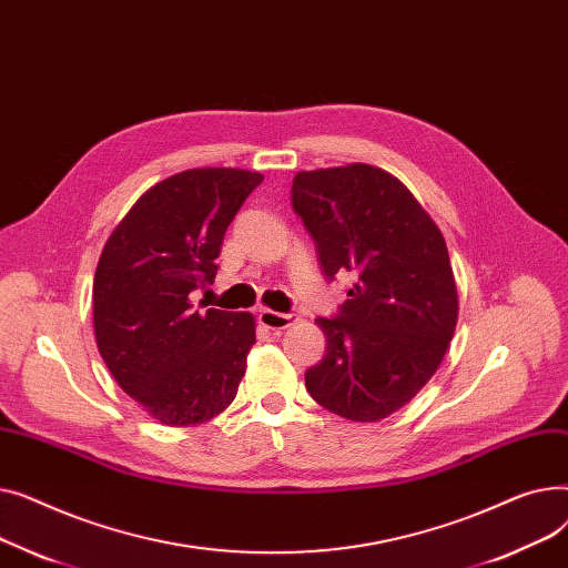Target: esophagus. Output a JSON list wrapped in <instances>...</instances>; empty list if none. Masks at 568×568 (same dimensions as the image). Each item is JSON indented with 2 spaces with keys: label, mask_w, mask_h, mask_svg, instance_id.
I'll use <instances>...</instances> for the list:
<instances>
[{
  "label": "esophagus",
  "mask_w": 568,
  "mask_h": 568,
  "mask_svg": "<svg viewBox=\"0 0 568 568\" xmlns=\"http://www.w3.org/2000/svg\"><path fill=\"white\" fill-rule=\"evenodd\" d=\"M257 320H260L262 326H266V329L281 332V329H287V326H292L296 320H300V315H294V313H276V311L262 308Z\"/></svg>",
  "instance_id": "esophagus-1"
}]
</instances>
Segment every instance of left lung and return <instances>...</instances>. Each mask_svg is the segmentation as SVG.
Wrapping results in <instances>:
<instances>
[{
  "label": "left lung",
  "instance_id": "left-lung-1",
  "mask_svg": "<svg viewBox=\"0 0 568 568\" xmlns=\"http://www.w3.org/2000/svg\"><path fill=\"white\" fill-rule=\"evenodd\" d=\"M292 209L326 281L352 274L334 317H317L322 362L306 371L315 403L349 422H379L424 389L458 320L444 236L396 176L373 165L296 172Z\"/></svg>",
  "mask_w": 568,
  "mask_h": 568
}]
</instances>
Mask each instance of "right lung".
I'll use <instances>...</instances> for the list:
<instances>
[{"mask_svg":"<svg viewBox=\"0 0 568 568\" xmlns=\"http://www.w3.org/2000/svg\"><path fill=\"white\" fill-rule=\"evenodd\" d=\"M260 172L197 168L149 189L114 227L94 276L97 345L116 384L165 426L204 424L236 396L255 320L193 304Z\"/></svg>","mask_w":568,"mask_h":568,"instance_id":"right-lung-1","label":"right lung"}]
</instances>
